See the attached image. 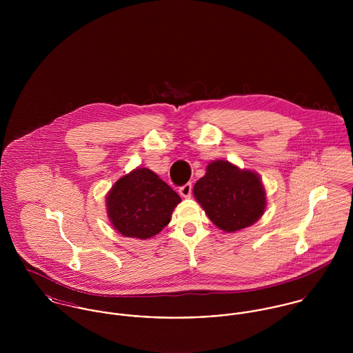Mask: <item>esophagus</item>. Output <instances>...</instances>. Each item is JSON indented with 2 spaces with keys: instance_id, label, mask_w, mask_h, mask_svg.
I'll use <instances>...</instances> for the list:
<instances>
[{
  "instance_id": "34e87169",
  "label": "esophagus",
  "mask_w": 353,
  "mask_h": 353,
  "mask_svg": "<svg viewBox=\"0 0 353 353\" xmlns=\"http://www.w3.org/2000/svg\"><path fill=\"white\" fill-rule=\"evenodd\" d=\"M192 192H193V185H192V183H186V185H183V186L179 188V194H181L182 197H185V199L192 197Z\"/></svg>"
}]
</instances>
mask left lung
<instances>
[{
  "label": "left lung",
  "instance_id": "obj_1",
  "mask_svg": "<svg viewBox=\"0 0 353 353\" xmlns=\"http://www.w3.org/2000/svg\"><path fill=\"white\" fill-rule=\"evenodd\" d=\"M193 193L212 223L227 232L254 224L266 205L258 175L221 160L208 165Z\"/></svg>",
  "mask_w": 353,
  "mask_h": 353
}]
</instances>
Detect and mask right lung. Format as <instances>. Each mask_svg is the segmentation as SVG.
<instances>
[{"label":"right lung","instance_id":"right-lung-1","mask_svg":"<svg viewBox=\"0 0 353 353\" xmlns=\"http://www.w3.org/2000/svg\"><path fill=\"white\" fill-rule=\"evenodd\" d=\"M181 197L148 168H137L121 178L107 196V212L123 236L148 239L171 219Z\"/></svg>","mask_w":353,"mask_h":353}]
</instances>
